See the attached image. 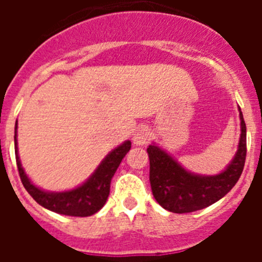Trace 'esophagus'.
Here are the masks:
<instances>
[{"label": "esophagus", "instance_id": "obj_1", "mask_svg": "<svg viewBox=\"0 0 262 262\" xmlns=\"http://www.w3.org/2000/svg\"><path fill=\"white\" fill-rule=\"evenodd\" d=\"M151 139V129L148 127H140L135 131L133 136V142L135 145H144Z\"/></svg>", "mask_w": 262, "mask_h": 262}]
</instances>
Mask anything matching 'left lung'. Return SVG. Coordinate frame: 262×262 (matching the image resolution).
Returning a JSON list of instances; mask_svg holds the SVG:
<instances>
[{
  "label": "left lung",
  "mask_w": 262,
  "mask_h": 262,
  "mask_svg": "<svg viewBox=\"0 0 262 262\" xmlns=\"http://www.w3.org/2000/svg\"><path fill=\"white\" fill-rule=\"evenodd\" d=\"M240 139L232 161L214 176L191 173L155 143L148 145L152 194L161 207L176 214L209 207L223 198L239 181L247 155V127L239 107Z\"/></svg>",
  "instance_id": "1"
}]
</instances>
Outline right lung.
Listing matches in <instances>:
<instances>
[{"mask_svg": "<svg viewBox=\"0 0 262 262\" xmlns=\"http://www.w3.org/2000/svg\"><path fill=\"white\" fill-rule=\"evenodd\" d=\"M17 123H15V159H17L18 172L23 186L29 191L30 195L40 206L56 214L68 215V216H90L102 209L110 194L111 178L114 177L120 161L123 160L127 152L131 148V142L126 140L113 151L106 155L97 169L92 173L86 181L78 185L75 189L66 191H47L43 190L31 182L25 173L18 155L17 140Z\"/></svg>", "mask_w": 262, "mask_h": 262, "instance_id": "right-lung-1", "label": "right lung"}]
</instances>
